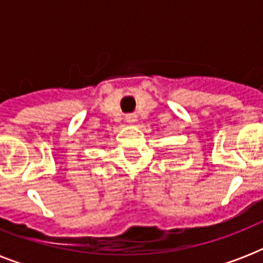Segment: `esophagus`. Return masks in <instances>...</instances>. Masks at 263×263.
<instances>
[{
	"mask_svg": "<svg viewBox=\"0 0 263 263\" xmlns=\"http://www.w3.org/2000/svg\"><path fill=\"white\" fill-rule=\"evenodd\" d=\"M125 121H127L128 124H134L136 121V116L132 115V113H129V115L125 116Z\"/></svg>",
	"mask_w": 263,
	"mask_h": 263,
	"instance_id": "obj_1",
	"label": "esophagus"
}]
</instances>
